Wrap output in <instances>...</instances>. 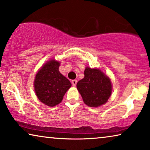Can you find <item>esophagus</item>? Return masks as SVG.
<instances>
[{
    "instance_id": "1",
    "label": "esophagus",
    "mask_w": 150,
    "mask_h": 150,
    "mask_svg": "<svg viewBox=\"0 0 150 150\" xmlns=\"http://www.w3.org/2000/svg\"><path fill=\"white\" fill-rule=\"evenodd\" d=\"M77 84V80H73L72 81H71V84H72L73 86H76Z\"/></svg>"
}]
</instances>
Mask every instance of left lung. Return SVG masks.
<instances>
[{
    "label": "left lung",
    "mask_w": 150,
    "mask_h": 150,
    "mask_svg": "<svg viewBox=\"0 0 150 150\" xmlns=\"http://www.w3.org/2000/svg\"><path fill=\"white\" fill-rule=\"evenodd\" d=\"M84 79L77 83L78 91L83 101L89 107L97 108L108 101L112 93L110 78L99 69L85 68Z\"/></svg>",
    "instance_id": "left-lung-1"
}]
</instances>
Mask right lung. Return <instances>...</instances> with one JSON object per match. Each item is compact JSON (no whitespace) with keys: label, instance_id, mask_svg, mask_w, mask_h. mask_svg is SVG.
<instances>
[{"label":"right lung","instance_id":"add662e5","mask_svg":"<svg viewBox=\"0 0 150 150\" xmlns=\"http://www.w3.org/2000/svg\"><path fill=\"white\" fill-rule=\"evenodd\" d=\"M60 63L49 61L38 70L34 81L38 99L45 105L53 107L61 103L71 84L59 71Z\"/></svg>","mask_w":150,"mask_h":150}]
</instances>
